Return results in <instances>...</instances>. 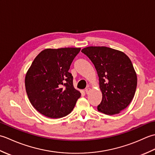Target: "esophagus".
Here are the masks:
<instances>
[{"label":"esophagus","instance_id":"34e87169","mask_svg":"<svg viewBox=\"0 0 155 155\" xmlns=\"http://www.w3.org/2000/svg\"><path fill=\"white\" fill-rule=\"evenodd\" d=\"M90 91H91V88H87L86 89H85V93H86L87 94H88V93H89Z\"/></svg>","mask_w":155,"mask_h":155}]
</instances>
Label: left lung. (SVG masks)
<instances>
[{"instance_id":"obj_1","label":"left lung","mask_w":155,"mask_h":155,"mask_svg":"<svg viewBox=\"0 0 155 155\" xmlns=\"http://www.w3.org/2000/svg\"><path fill=\"white\" fill-rule=\"evenodd\" d=\"M94 65L103 94L97 109L105 114H118L135 94L137 77L132 62L124 52L106 47L82 49Z\"/></svg>"}]
</instances>
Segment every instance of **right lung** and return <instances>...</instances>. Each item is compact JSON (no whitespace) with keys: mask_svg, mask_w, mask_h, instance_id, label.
I'll list each match as a JSON object with an SVG mask.
<instances>
[{"mask_svg":"<svg viewBox=\"0 0 155 155\" xmlns=\"http://www.w3.org/2000/svg\"><path fill=\"white\" fill-rule=\"evenodd\" d=\"M80 48H47L28 70L25 88L31 103L41 114L52 118L67 116L73 110L81 93L73 87L68 72Z\"/></svg>","mask_w":155,"mask_h":155,"instance_id":"right-lung-1","label":"right lung"}]
</instances>
